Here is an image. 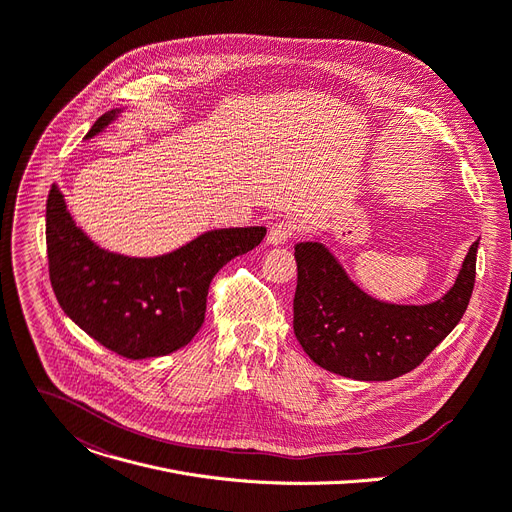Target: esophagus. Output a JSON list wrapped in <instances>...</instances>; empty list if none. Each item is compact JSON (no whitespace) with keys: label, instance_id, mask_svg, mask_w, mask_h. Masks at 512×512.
<instances>
[{"label":"esophagus","instance_id":"1","mask_svg":"<svg viewBox=\"0 0 512 512\" xmlns=\"http://www.w3.org/2000/svg\"><path fill=\"white\" fill-rule=\"evenodd\" d=\"M296 230V224L292 220H277L271 224L269 232H267V243L269 245H284L292 239Z\"/></svg>","mask_w":512,"mask_h":512}]
</instances>
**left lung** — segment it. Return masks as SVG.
<instances>
[{"label": "left lung", "mask_w": 512, "mask_h": 512, "mask_svg": "<svg viewBox=\"0 0 512 512\" xmlns=\"http://www.w3.org/2000/svg\"><path fill=\"white\" fill-rule=\"evenodd\" d=\"M294 333L306 355L337 376L388 382L421 363L461 320L474 280L478 241L455 284L429 304H394L361 290L320 239L296 247Z\"/></svg>", "instance_id": "obj_1"}]
</instances>
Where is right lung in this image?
Instances as JSON below:
<instances>
[{
	"label": "right lung",
	"instance_id": "1",
	"mask_svg": "<svg viewBox=\"0 0 512 512\" xmlns=\"http://www.w3.org/2000/svg\"><path fill=\"white\" fill-rule=\"evenodd\" d=\"M122 108L106 112L85 138L102 134ZM267 228H212L157 257H128L102 249L75 224L53 183L46 200V253L63 312L106 349L147 359L188 345L204 324L212 277L255 249Z\"/></svg>",
	"mask_w": 512,
	"mask_h": 512
}]
</instances>
